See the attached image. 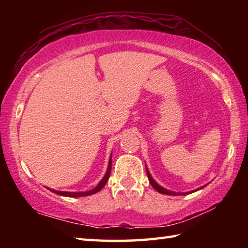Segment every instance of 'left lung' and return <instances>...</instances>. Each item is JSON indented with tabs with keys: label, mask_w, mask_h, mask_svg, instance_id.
<instances>
[{
	"label": "left lung",
	"mask_w": 248,
	"mask_h": 248,
	"mask_svg": "<svg viewBox=\"0 0 248 248\" xmlns=\"http://www.w3.org/2000/svg\"><path fill=\"white\" fill-rule=\"evenodd\" d=\"M145 170H146V174H148V178H149V182L151 183V185H152V187L154 188L155 190H156L157 192H159V194H164V195H170V196H177V195H188V194H191V192H195V191H197V190H200V189H202L203 187H205L207 186V185H204V186H201L200 188H197V189H195V190H191V191H188V192H176V191H171V190H169V189H166V188H164V187H162L161 185H158L156 182H155V180L153 179V177L152 176H151V174H150V171H149V170H148V167H146V165H145Z\"/></svg>",
	"instance_id": "left-lung-1"
}]
</instances>
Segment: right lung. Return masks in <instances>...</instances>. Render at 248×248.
<instances>
[{
	"label": "right lung",
	"mask_w": 248,
	"mask_h": 248,
	"mask_svg": "<svg viewBox=\"0 0 248 248\" xmlns=\"http://www.w3.org/2000/svg\"><path fill=\"white\" fill-rule=\"evenodd\" d=\"M110 171H111V154H110V157H109V162H108V167H107V170H106V174L103 177V179L100 180L98 183L97 186L95 188H93L92 190H87V191H59V190H54L52 188H48L50 191L54 192V194L57 195H60V196H63V197H71V198H77V197H85V196H91L93 194H96V192H98L102 188L106 185L107 180L109 178V175H110Z\"/></svg>",
	"instance_id": "obj_1"
}]
</instances>
